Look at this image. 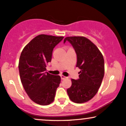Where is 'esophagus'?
<instances>
[{
	"label": "esophagus",
	"mask_w": 126,
	"mask_h": 126,
	"mask_svg": "<svg viewBox=\"0 0 126 126\" xmlns=\"http://www.w3.org/2000/svg\"><path fill=\"white\" fill-rule=\"evenodd\" d=\"M61 78L62 80H63V79H65L66 77L64 76H63V75H61Z\"/></svg>",
	"instance_id": "esophagus-1"
}]
</instances>
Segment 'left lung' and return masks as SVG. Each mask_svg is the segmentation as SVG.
<instances>
[{"label": "left lung", "instance_id": "left-lung-1", "mask_svg": "<svg viewBox=\"0 0 126 126\" xmlns=\"http://www.w3.org/2000/svg\"><path fill=\"white\" fill-rule=\"evenodd\" d=\"M72 45L77 55L76 67L80 71L79 79H71V87L67 90L71 101L83 103L97 94L103 79L105 63L101 53L90 40L83 36H69L63 40Z\"/></svg>", "mask_w": 126, "mask_h": 126}]
</instances>
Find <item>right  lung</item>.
Returning <instances> with one entry per match:
<instances>
[{
  "instance_id": "obj_1",
  "label": "right lung",
  "mask_w": 126,
  "mask_h": 126,
  "mask_svg": "<svg viewBox=\"0 0 126 126\" xmlns=\"http://www.w3.org/2000/svg\"><path fill=\"white\" fill-rule=\"evenodd\" d=\"M63 38L40 35L21 52L18 63L21 82L29 98L38 105H48L55 99L61 78L47 73L46 67L51 62L53 48Z\"/></svg>"
}]
</instances>
